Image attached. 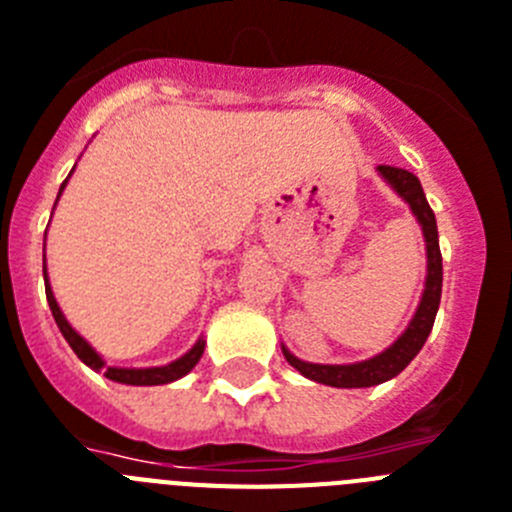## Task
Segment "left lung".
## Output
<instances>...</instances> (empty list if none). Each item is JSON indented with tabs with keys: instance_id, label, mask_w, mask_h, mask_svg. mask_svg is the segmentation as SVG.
<instances>
[{
	"instance_id": "left-lung-1",
	"label": "left lung",
	"mask_w": 512,
	"mask_h": 512,
	"mask_svg": "<svg viewBox=\"0 0 512 512\" xmlns=\"http://www.w3.org/2000/svg\"><path fill=\"white\" fill-rule=\"evenodd\" d=\"M377 174L390 184V190L401 197L403 203L409 205L411 213L416 216L419 226H422L424 244H427V278H424V291L419 299L414 317L406 325L401 336L390 343L388 349L380 351L372 359L354 364H312L302 362L299 356L291 354L286 346H281L286 362L294 369H299V375L309 377V380L330 385V388H372L380 382L393 380L395 375H401L403 369L409 367L419 351H422L424 341L432 333L435 325L437 307H440L442 296V255H440V236H437V221L435 213L429 208L427 197H424L422 182L416 179L411 171L395 169V166H377Z\"/></svg>"
}]
</instances>
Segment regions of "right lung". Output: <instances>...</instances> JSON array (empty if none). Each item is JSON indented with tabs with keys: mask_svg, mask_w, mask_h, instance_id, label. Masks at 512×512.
<instances>
[{
	"mask_svg": "<svg viewBox=\"0 0 512 512\" xmlns=\"http://www.w3.org/2000/svg\"><path fill=\"white\" fill-rule=\"evenodd\" d=\"M67 179H70V176H67ZM67 179H64V184L59 187V195H62L64 187H67ZM59 195H57V200H59ZM44 281H46V299H49L51 315H54V320H57L64 341L70 343L72 351H75L80 362L88 364V367L96 369V372H103V375L109 377V380L122 382V385H169V382L179 380V377H184L187 372H192V367H195V364L200 362V356H203L205 341L200 338V341H197L195 346L187 351V354L179 356V359H174V362L163 364V367H106L103 356L98 354V351L93 349V346H90V343L85 341V338L80 336L75 328H72L70 322H67V317H64L62 309H59L57 299H54V291H51L49 273H46V268H44Z\"/></svg>",
	"mask_w": 512,
	"mask_h": 512,
	"instance_id": "add662e5",
	"label": "right lung"
}]
</instances>
